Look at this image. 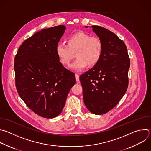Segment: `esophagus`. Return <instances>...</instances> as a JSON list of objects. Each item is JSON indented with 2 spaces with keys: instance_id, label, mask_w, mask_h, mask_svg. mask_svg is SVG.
<instances>
[{
  "instance_id": "1",
  "label": "esophagus",
  "mask_w": 151,
  "mask_h": 151,
  "mask_svg": "<svg viewBox=\"0 0 151 151\" xmlns=\"http://www.w3.org/2000/svg\"><path fill=\"white\" fill-rule=\"evenodd\" d=\"M75 77H76V81L79 82V75L78 74H75Z\"/></svg>"
}]
</instances>
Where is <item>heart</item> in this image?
<instances>
[{"label":"heart","instance_id":"obj_1","mask_svg":"<svg viewBox=\"0 0 151 151\" xmlns=\"http://www.w3.org/2000/svg\"><path fill=\"white\" fill-rule=\"evenodd\" d=\"M75 52L77 59L70 68L81 71L88 64L92 66L99 62L103 53V44L97 37L78 32L68 37L67 44L60 42L56 47V53L63 65L70 64Z\"/></svg>","mask_w":151,"mask_h":151}]
</instances>
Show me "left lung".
Instances as JSON below:
<instances>
[{
  "label": "left lung",
  "instance_id": "8db88e82",
  "mask_svg": "<svg viewBox=\"0 0 151 151\" xmlns=\"http://www.w3.org/2000/svg\"><path fill=\"white\" fill-rule=\"evenodd\" d=\"M91 27L102 42L103 53L79 79L85 106L92 113L101 115L116 107L126 93L130 61L126 44L114 33L100 26Z\"/></svg>",
  "mask_w": 151,
  "mask_h": 151
}]
</instances>
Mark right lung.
I'll use <instances>...</instances> for the list:
<instances>
[{"label":"right lung","instance_id":"1","mask_svg":"<svg viewBox=\"0 0 151 151\" xmlns=\"http://www.w3.org/2000/svg\"><path fill=\"white\" fill-rule=\"evenodd\" d=\"M65 25L41 29L25 40L15 57L17 92L28 107L38 116H59L68 93L76 83L73 72L60 62L56 47Z\"/></svg>","mask_w":151,"mask_h":151}]
</instances>
